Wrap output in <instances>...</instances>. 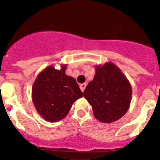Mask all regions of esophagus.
I'll return each instance as SVG.
<instances>
[{
	"label": "esophagus",
	"instance_id": "1",
	"mask_svg": "<svg viewBox=\"0 0 160 160\" xmlns=\"http://www.w3.org/2000/svg\"><path fill=\"white\" fill-rule=\"evenodd\" d=\"M86 87H87V83H81V84L80 85V90H81L83 92L84 91V90H85V88H86Z\"/></svg>",
	"mask_w": 160,
	"mask_h": 160
}]
</instances>
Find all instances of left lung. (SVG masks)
I'll use <instances>...</instances> for the list:
<instances>
[{
  "mask_svg": "<svg viewBox=\"0 0 160 160\" xmlns=\"http://www.w3.org/2000/svg\"><path fill=\"white\" fill-rule=\"evenodd\" d=\"M95 75L83 92L99 122L111 123L128 111L132 100V86L122 70L113 62L95 67Z\"/></svg>",
  "mask_w": 160,
  "mask_h": 160,
  "instance_id": "8db88e82",
  "label": "left lung"
}]
</instances>
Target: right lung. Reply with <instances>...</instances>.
<instances>
[{"label": "right lung", "instance_id": "right-lung-1", "mask_svg": "<svg viewBox=\"0 0 160 160\" xmlns=\"http://www.w3.org/2000/svg\"><path fill=\"white\" fill-rule=\"evenodd\" d=\"M67 65L60 70L54 66L38 73L32 85V98L35 109L46 121L56 122L68 114L72 104L83 97L75 79L65 73Z\"/></svg>", "mask_w": 160, "mask_h": 160}]
</instances>
